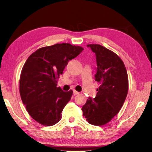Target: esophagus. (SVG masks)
Here are the masks:
<instances>
[{"instance_id": "esophagus-1", "label": "esophagus", "mask_w": 152, "mask_h": 152, "mask_svg": "<svg viewBox=\"0 0 152 152\" xmlns=\"http://www.w3.org/2000/svg\"><path fill=\"white\" fill-rule=\"evenodd\" d=\"M73 94H74L75 95H77V94H79V92H77V91H75V90H73Z\"/></svg>"}]
</instances>
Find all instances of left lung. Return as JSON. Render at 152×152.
<instances>
[{
  "label": "left lung",
  "mask_w": 152,
  "mask_h": 152,
  "mask_svg": "<svg viewBox=\"0 0 152 152\" xmlns=\"http://www.w3.org/2000/svg\"><path fill=\"white\" fill-rule=\"evenodd\" d=\"M95 53L97 72L95 80L99 84L94 99L88 98L82 107L83 116L89 124L103 126L121 109L128 92L126 68L118 55L99 44H88Z\"/></svg>",
  "instance_id": "obj_1"
}]
</instances>
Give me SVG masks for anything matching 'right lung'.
Wrapping results in <instances>:
<instances>
[{
  "mask_svg": "<svg viewBox=\"0 0 152 152\" xmlns=\"http://www.w3.org/2000/svg\"><path fill=\"white\" fill-rule=\"evenodd\" d=\"M83 50L70 44H56L37 49L27 59L20 75V93L27 112L35 121L51 126L61 120L73 91L64 92L58 87V79L68 62Z\"/></svg>",
  "mask_w": 152,
  "mask_h": 152,
  "instance_id": "obj_1",
  "label": "right lung"
}]
</instances>
